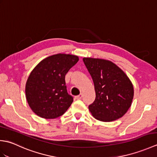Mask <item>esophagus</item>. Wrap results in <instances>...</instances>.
<instances>
[{"mask_svg": "<svg viewBox=\"0 0 157 157\" xmlns=\"http://www.w3.org/2000/svg\"><path fill=\"white\" fill-rule=\"evenodd\" d=\"M82 96H83L82 94H80L79 95H78V96H75V99H77V100H80V99H82Z\"/></svg>", "mask_w": 157, "mask_h": 157, "instance_id": "obj_1", "label": "esophagus"}]
</instances>
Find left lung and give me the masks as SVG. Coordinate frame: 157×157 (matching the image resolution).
Instances as JSON below:
<instances>
[{"label":"left lung","instance_id":"1","mask_svg":"<svg viewBox=\"0 0 157 157\" xmlns=\"http://www.w3.org/2000/svg\"><path fill=\"white\" fill-rule=\"evenodd\" d=\"M83 61L94 84L96 98L88 107L93 117L105 122L121 118L134 98V87L128 77L107 60L85 57Z\"/></svg>","mask_w":157,"mask_h":157}]
</instances>
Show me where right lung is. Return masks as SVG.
<instances>
[{"label":"right lung","instance_id":"1","mask_svg":"<svg viewBox=\"0 0 157 157\" xmlns=\"http://www.w3.org/2000/svg\"><path fill=\"white\" fill-rule=\"evenodd\" d=\"M79 58L57 54L43 59L29 74L25 96L29 107L38 116L55 119L66 112L73 101L67 90L65 75Z\"/></svg>","mask_w":157,"mask_h":157}]
</instances>
